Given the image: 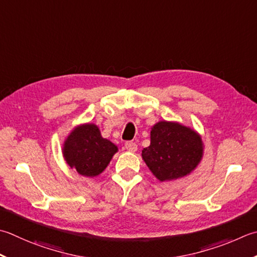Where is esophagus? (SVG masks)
Instances as JSON below:
<instances>
[{
    "label": "esophagus",
    "mask_w": 257,
    "mask_h": 257,
    "mask_svg": "<svg viewBox=\"0 0 257 257\" xmlns=\"http://www.w3.org/2000/svg\"><path fill=\"white\" fill-rule=\"evenodd\" d=\"M124 148L127 149V152H130V153H135L137 152V145H136L135 143L133 142H127L124 144Z\"/></svg>",
    "instance_id": "esophagus-1"
}]
</instances>
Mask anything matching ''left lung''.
<instances>
[{
    "mask_svg": "<svg viewBox=\"0 0 257 257\" xmlns=\"http://www.w3.org/2000/svg\"><path fill=\"white\" fill-rule=\"evenodd\" d=\"M204 156V143L195 129L177 121L160 120L150 130V145L142 157L159 182L189 176Z\"/></svg>",
    "mask_w": 257,
    "mask_h": 257,
    "instance_id": "1",
    "label": "left lung"
}]
</instances>
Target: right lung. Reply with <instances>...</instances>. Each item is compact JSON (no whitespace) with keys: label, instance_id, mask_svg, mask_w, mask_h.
I'll use <instances>...</instances> for the list:
<instances>
[{"label":"right lung","instance_id":"right-lung-1","mask_svg":"<svg viewBox=\"0 0 257 257\" xmlns=\"http://www.w3.org/2000/svg\"><path fill=\"white\" fill-rule=\"evenodd\" d=\"M115 153L118 146L103 138L91 122L75 125L62 145L65 163L84 177H97L104 172Z\"/></svg>","mask_w":257,"mask_h":257}]
</instances>
